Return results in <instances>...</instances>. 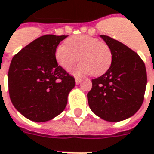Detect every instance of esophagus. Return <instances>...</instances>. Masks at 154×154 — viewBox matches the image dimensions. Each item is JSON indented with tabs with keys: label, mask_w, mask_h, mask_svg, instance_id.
<instances>
[{
	"label": "esophagus",
	"mask_w": 154,
	"mask_h": 154,
	"mask_svg": "<svg viewBox=\"0 0 154 154\" xmlns=\"http://www.w3.org/2000/svg\"><path fill=\"white\" fill-rule=\"evenodd\" d=\"M75 81H76V83H77V84H79V83H81V82H82V78H80V77H76V78H75Z\"/></svg>",
	"instance_id": "34e87169"
}]
</instances>
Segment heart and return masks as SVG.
Masks as SVG:
<instances>
[{"mask_svg": "<svg viewBox=\"0 0 154 154\" xmlns=\"http://www.w3.org/2000/svg\"><path fill=\"white\" fill-rule=\"evenodd\" d=\"M78 57L81 63L72 70L74 75L100 76L111 66L112 52L108 44L87 35L70 37L66 44L56 48V60L65 70L71 69L78 61Z\"/></svg>", "mask_w": 154, "mask_h": 154, "instance_id": "b5f03b06", "label": "heart"}]
</instances>
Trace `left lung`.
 Instances as JSON below:
<instances>
[{"label":"left lung","instance_id":"8db88e82","mask_svg":"<svg viewBox=\"0 0 154 154\" xmlns=\"http://www.w3.org/2000/svg\"><path fill=\"white\" fill-rule=\"evenodd\" d=\"M112 52V65L102 76L92 79L88 102L94 113L109 122H119L140 109L146 86V71L140 57L129 47L100 35Z\"/></svg>","mask_w":154,"mask_h":154}]
</instances>
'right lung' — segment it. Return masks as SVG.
Segmentation results:
<instances>
[{"label": "right lung", "instance_id": "add662e5", "mask_svg": "<svg viewBox=\"0 0 154 154\" xmlns=\"http://www.w3.org/2000/svg\"><path fill=\"white\" fill-rule=\"evenodd\" d=\"M67 35H45L25 46L11 61L8 90L14 107L26 119L46 122L60 114L75 87L55 59L59 43Z\"/></svg>", "mask_w": 154, "mask_h": 154}]
</instances>
